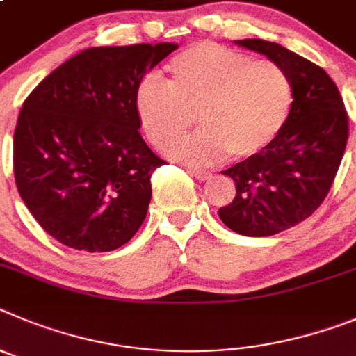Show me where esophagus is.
Segmentation results:
<instances>
[{"instance_id":"34e87169","label":"esophagus","mask_w":356,"mask_h":356,"mask_svg":"<svg viewBox=\"0 0 356 356\" xmlns=\"http://www.w3.org/2000/svg\"><path fill=\"white\" fill-rule=\"evenodd\" d=\"M190 174L193 175L195 179H198V181H209V179L213 177V174H211V172L198 170V168H190Z\"/></svg>"}]
</instances>
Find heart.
<instances>
[{
    "label": "heart",
    "instance_id": "obj_1",
    "mask_svg": "<svg viewBox=\"0 0 356 356\" xmlns=\"http://www.w3.org/2000/svg\"><path fill=\"white\" fill-rule=\"evenodd\" d=\"M170 83L147 76L136 88V117L149 142L168 147L194 123L200 134L168 149L175 161L202 165L230 154H261L284 131L293 83L280 65L214 42H198L168 65Z\"/></svg>",
    "mask_w": 356,
    "mask_h": 356
}]
</instances>
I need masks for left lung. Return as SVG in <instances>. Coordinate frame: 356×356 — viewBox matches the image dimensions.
Listing matches in <instances>:
<instances>
[{
    "label": "left lung",
    "instance_id": "left-lung-1",
    "mask_svg": "<svg viewBox=\"0 0 356 356\" xmlns=\"http://www.w3.org/2000/svg\"><path fill=\"white\" fill-rule=\"evenodd\" d=\"M280 65L293 83V110L278 138L261 154L223 170L236 182V197L220 207L234 232L264 238L307 220L334 184L350 136L339 88L316 63L277 42L238 40Z\"/></svg>",
    "mask_w": 356,
    "mask_h": 356
}]
</instances>
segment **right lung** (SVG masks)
<instances>
[{
	"label": "right lung",
	"instance_id": "add662e5",
	"mask_svg": "<svg viewBox=\"0 0 356 356\" xmlns=\"http://www.w3.org/2000/svg\"><path fill=\"white\" fill-rule=\"evenodd\" d=\"M175 44L90 47L67 60L22 102L14 133L21 198L51 238L111 252L147 216L161 166L143 142L136 88Z\"/></svg>",
	"mask_w": 356,
	"mask_h": 356
}]
</instances>
